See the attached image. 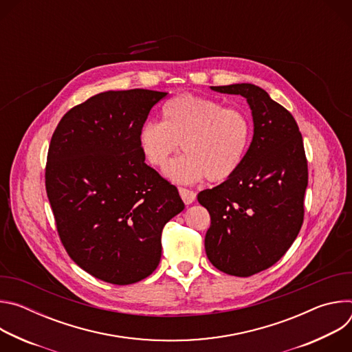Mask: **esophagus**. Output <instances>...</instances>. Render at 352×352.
I'll use <instances>...</instances> for the list:
<instances>
[{
	"label": "esophagus",
	"mask_w": 352,
	"mask_h": 352,
	"mask_svg": "<svg viewBox=\"0 0 352 352\" xmlns=\"http://www.w3.org/2000/svg\"><path fill=\"white\" fill-rule=\"evenodd\" d=\"M178 192H179V195H181V197H182L185 205H190V204L193 202V200L196 199V193H195L193 190H190V189L178 188Z\"/></svg>",
	"instance_id": "obj_1"
}]
</instances>
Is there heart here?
<instances>
[{"mask_svg": "<svg viewBox=\"0 0 352 352\" xmlns=\"http://www.w3.org/2000/svg\"><path fill=\"white\" fill-rule=\"evenodd\" d=\"M162 122L142 125L139 147L150 166L163 168L182 143L185 155L166 168V175L175 182L231 178L252 140V121L243 110L224 107L202 96L186 93L170 98L162 109Z\"/></svg>", "mask_w": 352, "mask_h": 352, "instance_id": "obj_1", "label": "heart"}]
</instances>
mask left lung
Segmentation results:
<instances>
[{"label": "left lung", "instance_id": "obj_1", "mask_svg": "<svg viewBox=\"0 0 352 352\" xmlns=\"http://www.w3.org/2000/svg\"><path fill=\"white\" fill-rule=\"evenodd\" d=\"M210 87L246 98L254 138L238 171L197 195L212 221L205 249L220 272L249 277L280 261L302 227L308 162L294 117L266 90L250 83Z\"/></svg>", "mask_w": 352, "mask_h": 352}]
</instances>
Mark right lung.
<instances>
[{
  "label": "right lung",
  "instance_id": "add662e5",
  "mask_svg": "<svg viewBox=\"0 0 352 352\" xmlns=\"http://www.w3.org/2000/svg\"><path fill=\"white\" fill-rule=\"evenodd\" d=\"M167 96L109 90L71 109L50 142L45 190L61 242L93 277L126 285L152 274L162 231L185 208L178 189L144 163L139 131Z\"/></svg>",
  "mask_w": 352,
  "mask_h": 352
}]
</instances>
